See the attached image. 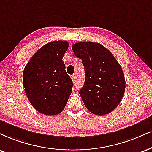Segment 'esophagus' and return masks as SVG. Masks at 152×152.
Wrapping results in <instances>:
<instances>
[{
	"mask_svg": "<svg viewBox=\"0 0 152 152\" xmlns=\"http://www.w3.org/2000/svg\"><path fill=\"white\" fill-rule=\"evenodd\" d=\"M71 78H72L73 82H76V77H75V75H73L71 76Z\"/></svg>",
	"mask_w": 152,
	"mask_h": 152,
	"instance_id": "34e87169",
	"label": "esophagus"
}]
</instances>
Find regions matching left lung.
I'll return each instance as SVG.
<instances>
[{
    "instance_id": "left-lung-1",
    "label": "left lung",
    "mask_w": 152,
    "mask_h": 152,
    "mask_svg": "<svg viewBox=\"0 0 152 152\" xmlns=\"http://www.w3.org/2000/svg\"><path fill=\"white\" fill-rule=\"evenodd\" d=\"M72 49L85 67V81L80 95L85 107L98 115L110 113L118 106L125 92L121 66L113 54L99 43H76Z\"/></svg>"
}]
</instances>
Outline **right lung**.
<instances>
[{
    "label": "right lung",
    "instance_id": "obj_1",
    "mask_svg": "<svg viewBox=\"0 0 152 152\" xmlns=\"http://www.w3.org/2000/svg\"><path fill=\"white\" fill-rule=\"evenodd\" d=\"M66 41H53L40 48L24 69L23 85L29 102L39 113L57 115L64 109L73 83L65 71L63 58Z\"/></svg>",
    "mask_w": 152,
    "mask_h": 152
}]
</instances>
